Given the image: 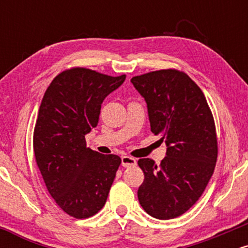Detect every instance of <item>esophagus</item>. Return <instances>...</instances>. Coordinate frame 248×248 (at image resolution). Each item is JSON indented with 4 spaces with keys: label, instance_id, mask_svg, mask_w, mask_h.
<instances>
[{
    "label": "esophagus",
    "instance_id": "obj_1",
    "mask_svg": "<svg viewBox=\"0 0 248 248\" xmlns=\"http://www.w3.org/2000/svg\"><path fill=\"white\" fill-rule=\"evenodd\" d=\"M121 164H122V167H124V168L134 167V166H136V160L134 157H130V156H122Z\"/></svg>",
    "mask_w": 248,
    "mask_h": 248
}]
</instances>
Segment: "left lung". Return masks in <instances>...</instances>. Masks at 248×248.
I'll list each match as a JSON object with an SVG mask.
<instances>
[{
	"mask_svg": "<svg viewBox=\"0 0 248 248\" xmlns=\"http://www.w3.org/2000/svg\"><path fill=\"white\" fill-rule=\"evenodd\" d=\"M130 81L147 102L150 129L167 144L160 166L150 158L138 162L144 173L139 202L154 218L179 217L203 195L215 170L218 143L211 109L182 71H153Z\"/></svg>",
	"mask_w": 248,
	"mask_h": 248,
	"instance_id": "8db88e82",
	"label": "left lung"
}]
</instances>
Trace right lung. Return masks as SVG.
I'll return each instance as SVG.
<instances>
[{
    "label": "right lung",
    "mask_w": 248,
    "mask_h": 248,
    "mask_svg": "<svg viewBox=\"0 0 248 248\" xmlns=\"http://www.w3.org/2000/svg\"><path fill=\"white\" fill-rule=\"evenodd\" d=\"M124 79L73 67L59 73L43 96L33 153L47 191L71 217H92L107 201L121 158L87 148L85 135L98 124L102 101Z\"/></svg>",
    "instance_id": "obj_1"
}]
</instances>
